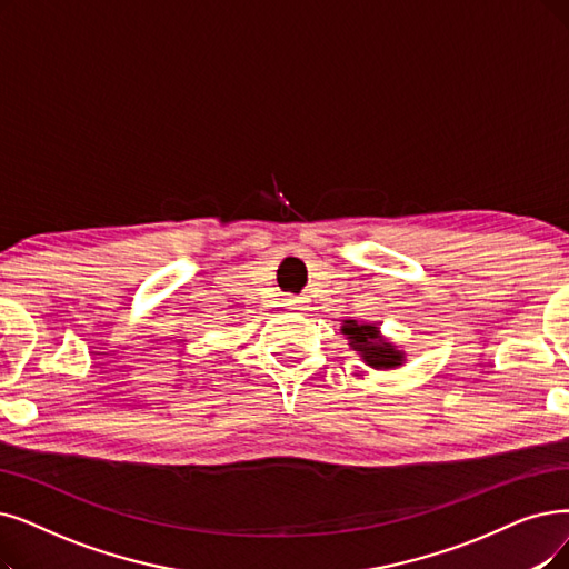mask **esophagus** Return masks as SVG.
I'll list each match as a JSON object with an SVG mask.
<instances>
[{
  "instance_id": "obj_1",
  "label": "esophagus",
  "mask_w": 569,
  "mask_h": 569,
  "mask_svg": "<svg viewBox=\"0 0 569 569\" xmlns=\"http://www.w3.org/2000/svg\"><path fill=\"white\" fill-rule=\"evenodd\" d=\"M284 301H287V306H291V308H303V303H306L303 297H287Z\"/></svg>"
}]
</instances>
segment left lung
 Returning a JSON list of instances; mask_svg holds the SVG:
<instances>
[{
	"instance_id": "left-lung-1",
	"label": "left lung",
	"mask_w": 569,
	"mask_h": 569,
	"mask_svg": "<svg viewBox=\"0 0 569 569\" xmlns=\"http://www.w3.org/2000/svg\"><path fill=\"white\" fill-rule=\"evenodd\" d=\"M340 331L346 333L348 346L369 363L371 369L385 371V369H397L403 363V352L385 340L378 325H357V320H346Z\"/></svg>"
}]
</instances>
